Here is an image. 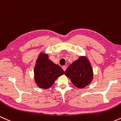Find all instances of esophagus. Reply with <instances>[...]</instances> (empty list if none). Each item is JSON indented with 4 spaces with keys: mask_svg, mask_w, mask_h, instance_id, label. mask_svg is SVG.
<instances>
[{
    "mask_svg": "<svg viewBox=\"0 0 121 121\" xmlns=\"http://www.w3.org/2000/svg\"><path fill=\"white\" fill-rule=\"evenodd\" d=\"M62 69H63V71H65V70H66V66H63V67H62Z\"/></svg>",
    "mask_w": 121,
    "mask_h": 121,
    "instance_id": "obj_1",
    "label": "esophagus"
}]
</instances>
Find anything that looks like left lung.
Instances as JSON below:
<instances>
[{
  "mask_svg": "<svg viewBox=\"0 0 121 121\" xmlns=\"http://www.w3.org/2000/svg\"><path fill=\"white\" fill-rule=\"evenodd\" d=\"M65 74L71 79L74 86L78 88H83L93 79V70L87 58L81 56L71 64Z\"/></svg>",
  "mask_w": 121,
  "mask_h": 121,
  "instance_id": "8db88e82",
  "label": "left lung"
}]
</instances>
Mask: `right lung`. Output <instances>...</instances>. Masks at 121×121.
Returning a JSON list of instances; mask_svg holds the SVG:
<instances>
[{
  "instance_id": "1",
  "label": "right lung",
  "mask_w": 121,
  "mask_h": 121,
  "mask_svg": "<svg viewBox=\"0 0 121 121\" xmlns=\"http://www.w3.org/2000/svg\"><path fill=\"white\" fill-rule=\"evenodd\" d=\"M64 73L62 68L48 59L47 54L39 55L34 69L35 82L39 87L45 89L50 87Z\"/></svg>"
}]
</instances>
